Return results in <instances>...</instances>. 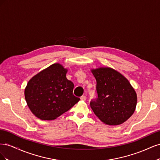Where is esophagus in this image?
Wrapping results in <instances>:
<instances>
[{
    "label": "esophagus",
    "mask_w": 160,
    "mask_h": 160,
    "mask_svg": "<svg viewBox=\"0 0 160 160\" xmlns=\"http://www.w3.org/2000/svg\"><path fill=\"white\" fill-rule=\"evenodd\" d=\"M80 99H81V100H83V101H85L86 99H87V98H86L85 95H82V96L81 97V98H80Z\"/></svg>",
    "instance_id": "1"
}]
</instances>
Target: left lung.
Here are the masks:
<instances>
[{
    "instance_id": "left-lung-1",
    "label": "left lung",
    "mask_w": 160,
    "mask_h": 160,
    "mask_svg": "<svg viewBox=\"0 0 160 160\" xmlns=\"http://www.w3.org/2000/svg\"><path fill=\"white\" fill-rule=\"evenodd\" d=\"M97 81L98 98L90 101L91 108L104 123L122 124L134 113L137 95L128 80L119 72L106 67L92 70Z\"/></svg>"
}]
</instances>
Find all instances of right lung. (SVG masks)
<instances>
[{"mask_svg":"<svg viewBox=\"0 0 160 160\" xmlns=\"http://www.w3.org/2000/svg\"><path fill=\"white\" fill-rule=\"evenodd\" d=\"M67 70L53 64L34 76L25 90L27 103L32 113L42 120H53L80 100L72 91L74 84L67 79Z\"/></svg>","mask_w":160,"mask_h":160,"instance_id":"add662e5","label":"right lung"}]
</instances>
